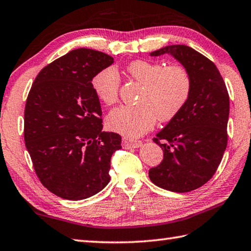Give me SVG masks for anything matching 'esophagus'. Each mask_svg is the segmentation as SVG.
Wrapping results in <instances>:
<instances>
[{
    "instance_id": "obj_1",
    "label": "esophagus",
    "mask_w": 251,
    "mask_h": 251,
    "mask_svg": "<svg viewBox=\"0 0 251 251\" xmlns=\"http://www.w3.org/2000/svg\"><path fill=\"white\" fill-rule=\"evenodd\" d=\"M122 145L125 149H131V148H139V147L142 146V142L141 141H131L128 139H123Z\"/></svg>"
}]
</instances>
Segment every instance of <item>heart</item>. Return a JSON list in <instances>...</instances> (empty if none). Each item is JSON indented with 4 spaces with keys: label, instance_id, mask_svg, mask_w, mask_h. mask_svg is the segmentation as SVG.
Masks as SVG:
<instances>
[{
    "label": "heart",
    "instance_id": "b5f03b06",
    "mask_svg": "<svg viewBox=\"0 0 251 251\" xmlns=\"http://www.w3.org/2000/svg\"><path fill=\"white\" fill-rule=\"evenodd\" d=\"M132 79L144 85L136 106L121 105L113 109L106 117L107 127L130 138H136L150 130L160 121H170L178 114L187 102L191 90V78L180 65L134 61L126 67ZM120 75L114 67H106L97 73L91 87L98 99L105 105L117 101Z\"/></svg>",
    "mask_w": 251,
    "mask_h": 251
}]
</instances>
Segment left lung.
Wrapping results in <instances>:
<instances>
[{
    "mask_svg": "<svg viewBox=\"0 0 251 251\" xmlns=\"http://www.w3.org/2000/svg\"><path fill=\"white\" fill-rule=\"evenodd\" d=\"M169 54L191 78L190 95L183 109L153 141L163 150V161L149 171L159 187L188 193L204 185L214 175L227 145L229 98L217 66L209 58L183 44H173L150 53ZM160 140H163L162 144Z\"/></svg>",
    "mask_w": 251,
    "mask_h": 251,
    "instance_id": "1",
    "label": "left lung"
}]
</instances>
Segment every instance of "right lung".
<instances>
[{"instance_id": "right-lung-1", "label": "right lung", "mask_w": 251, "mask_h": 251, "mask_svg": "<svg viewBox=\"0 0 251 251\" xmlns=\"http://www.w3.org/2000/svg\"><path fill=\"white\" fill-rule=\"evenodd\" d=\"M114 58L76 49L49 64L34 79L25 107L24 137L44 187L67 200H82L109 184L119 134L102 131L100 101L91 87Z\"/></svg>"}]
</instances>
